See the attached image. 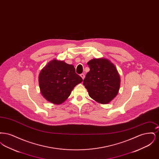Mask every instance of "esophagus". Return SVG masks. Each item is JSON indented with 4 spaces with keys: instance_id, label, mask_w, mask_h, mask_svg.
Returning <instances> with one entry per match:
<instances>
[{
    "instance_id": "34e87169",
    "label": "esophagus",
    "mask_w": 159,
    "mask_h": 159,
    "mask_svg": "<svg viewBox=\"0 0 159 159\" xmlns=\"http://www.w3.org/2000/svg\"><path fill=\"white\" fill-rule=\"evenodd\" d=\"M80 76H81V77H82V79H84V74H83V73H82V74H81V75H80Z\"/></svg>"
}]
</instances>
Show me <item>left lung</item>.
Returning a JSON list of instances; mask_svg holds the SVG:
<instances>
[{
    "instance_id": "8db88e82",
    "label": "left lung",
    "mask_w": 159,
    "mask_h": 159,
    "mask_svg": "<svg viewBox=\"0 0 159 159\" xmlns=\"http://www.w3.org/2000/svg\"><path fill=\"white\" fill-rule=\"evenodd\" d=\"M90 71L83 80L91 98L101 104L110 102L117 95L120 76L113 63L105 58L93 59L88 62Z\"/></svg>"
}]
</instances>
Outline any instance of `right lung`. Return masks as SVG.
I'll use <instances>...</instances> for the list:
<instances>
[{
  "label": "right lung",
  "instance_id": "add662e5",
  "mask_svg": "<svg viewBox=\"0 0 159 159\" xmlns=\"http://www.w3.org/2000/svg\"><path fill=\"white\" fill-rule=\"evenodd\" d=\"M82 81L73 65L57 60L50 61L39 76L42 95L47 101L58 105L64 102L73 88Z\"/></svg>",
  "mask_w": 159,
  "mask_h": 159
}]
</instances>
